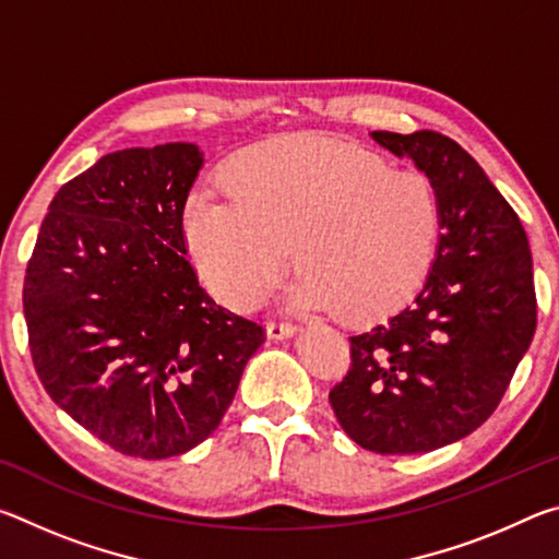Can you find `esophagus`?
<instances>
[{
	"label": "esophagus",
	"mask_w": 559,
	"mask_h": 559,
	"mask_svg": "<svg viewBox=\"0 0 559 559\" xmlns=\"http://www.w3.org/2000/svg\"><path fill=\"white\" fill-rule=\"evenodd\" d=\"M266 333H269V337L283 340V337H290L293 333H296V325L288 323V320H269Z\"/></svg>",
	"instance_id": "34e87169"
}]
</instances>
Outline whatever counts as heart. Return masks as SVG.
Here are the masks:
<instances>
[{
	"label": "heart",
	"instance_id": "obj_1",
	"mask_svg": "<svg viewBox=\"0 0 559 559\" xmlns=\"http://www.w3.org/2000/svg\"><path fill=\"white\" fill-rule=\"evenodd\" d=\"M226 194L189 197L187 253L231 308L249 310L278 286L290 249L306 271L300 306L353 320L386 316L431 269L439 200L412 169L386 167L362 147L323 135H288L226 163Z\"/></svg>",
	"mask_w": 559,
	"mask_h": 559
}]
</instances>
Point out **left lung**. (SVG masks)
I'll return each instance as SVG.
<instances>
[{
	"instance_id": "left-lung-1",
	"label": "left lung",
	"mask_w": 559,
	"mask_h": 559,
	"mask_svg": "<svg viewBox=\"0 0 559 559\" xmlns=\"http://www.w3.org/2000/svg\"><path fill=\"white\" fill-rule=\"evenodd\" d=\"M372 138L429 177L441 236L414 300L349 337L330 406L362 449L424 453L468 437L503 400L537 325L533 257L513 206L459 143L433 130Z\"/></svg>"
}]
</instances>
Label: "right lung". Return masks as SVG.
Wrapping results in <instances>:
<instances>
[{
	"label": "right lung",
	"instance_id": "add662e5",
	"mask_svg": "<svg viewBox=\"0 0 559 559\" xmlns=\"http://www.w3.org/2000/svg\"><path fill=\"white\" fill-rule=\"evenodd\" d=\"M200 147L103 155L49 204L26 266L36 374L110 449L179 456L219 427L266 330L216 306L187 259Z\"/></svg>",
	"mask_w": 559,
	"mask_h": 559
}]
</instances>
